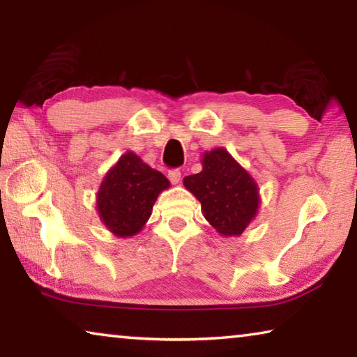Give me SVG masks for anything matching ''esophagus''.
I'll return each instance as SVG.
<instances>
[{"label": "esophagus", "instance_id": "esophagus-1", "mask_svg": "<svg viewBox=\"0 0 357 357\" xmlns=\"http://www.w3.org/2000/svg\"><path fill=\"white\" fill-rule=\"evenodd\" d=\"M168 179L172 181V184H178L181 181V172L179 170H170V172H168Z\"/></svg>", "mask_w": 357, "mask_h": 357}]
</instances>
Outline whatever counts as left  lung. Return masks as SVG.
<instances>
[{
    "label": "left lung",
    "mask_w": 357,
    "mask_h": 357,
    "mask_svg": "<svg viewBox=\"0 0 357 357\" xmlns=\"http://www.w3.org/2000/svg\"><path fill=\"white\" fill-rule=\"evenodd\" d=\"M202 172L184 178V187L202 203V213L222 236H239L255 219L259 190L252 174L225 148L206 151Z\"/></svg>",
    "instance_id": "left-lung-1"
}]
</instances>
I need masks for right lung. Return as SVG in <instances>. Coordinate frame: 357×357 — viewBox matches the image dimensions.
<instances>
[{
  "label": "right lung",
  "mask_w": 357,
  "mask_h": 357,
  "mask_svg": "<svg viewBox=\"0 0 357 357\" xmlns=\"http://www.w3.org/2000/svg\"><path fill=\"white\" fill-rule=\"evenodd\" d=\"M168 187L164 174L128 151L102 179L96 197L99 219L114 236H135L146 225L159 193Z\"/></svg>",
  "instance_id": "right-lung-1"
}]
</instances>
